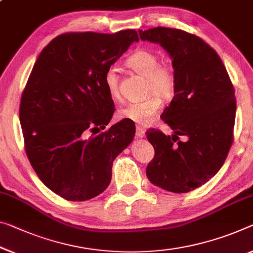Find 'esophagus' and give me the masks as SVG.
I'll list each match as a JSON object with an SVG mask.
<instances>
[{"label":"esophagus","instance_id":"34e87169","mask_svg":"<svg viewBox=\"0 0 253 253\" xmlns=\"http://www.w3.org/2000/svg\"><path fill=\"white\" fill-rule=\"evenodd\" d=\"M145 134H146L145 127L137 126V127H135V135H137L138 138H143L145 137Z\"/></svg>","mask_w":253,"mask_h":253}]
</instances>
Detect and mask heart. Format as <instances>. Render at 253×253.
Wrapping results in <instances>:
<instances>
[{"instance_id": "b5f03b06", "label": "heart", "mask_w": 253, "mask_h": 253, "mask_svg": "<svg viewBox=\"0 0 253 253\" xmlns=\"http://www.w3.org/2000/svg\"><path fill=\"white\" fill-rule=\"evenodd\" d=\"M127 68L145 78L141 102L131 103L119 111V116L127 121L142 124L151 123L156 118L161 100L173 97L176 88V76L174 70L166 64H159V56L148 49H138L126 61ZM104 86L112 98H119V76L113 68L107 69L103 77Z\"/></svg>"}]
</instances>
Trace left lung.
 I'll list each match as a JSON object with an SVG mask.
<instances>
[{"label":"left lung","instance_id":"1","mask_svg":"<svg viewBox=\"0 0 253 253\" xmlns=\"http://www.w3.org/2000/svg\"><path fill=\"white\" fill-rule=\"evenodd\" d=\"M139 35L167 50L176 76L175 95L161 115L174 134L146 132L155 149L147 177L167 191H192L218 172L230 151L234 87L216 50L196 35L165 27L139 30ZM180 135L187 137L185 142L178 139Z\"/></svg>","mask_w":253,"mask_h":253}]
</instances>
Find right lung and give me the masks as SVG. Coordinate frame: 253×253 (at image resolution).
I'll use <instances>...</instances> for the list:
<instances>
[{
  "instance_id": "1",
  "label": "right lung",
  "mask_w": 253,
  "mask_h": 253,
  "mask_svg": "<svg viewBox=\"0 0 253 253\" xmlns=\"http://www.w3.org/2000/svg\"><path fill=\"white\" fill-rule=\"evenodd\" d=\"M138 41L133 29L62 34L34 65L19 108L25 150L42 183L64 199L102 193L114 159L133 140L134 123L127 120L99 131L115 110L104 73Z\"/></svg>"
}]
</instances>
